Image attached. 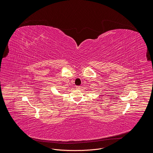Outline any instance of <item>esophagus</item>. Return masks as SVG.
Segmentation results:
<instances>
[{"instance_id":"34e87169","label":"esophagus","mask_w":153,"mask_h":153,"mask_svg":"<svg viewBox=\"0 0 153 153\" xmlns=\"http://www.w3.org/2000/svg\"><path fill=\"white\" fill-rule=\"evenodd\" d=\"M76 89H78V90L81 89V87H80V86H76Z\"/></svg>"}]
</instances>
